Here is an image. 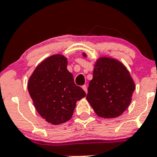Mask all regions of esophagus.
Instances as JSON below:
<instances>
[{"instance_id":"obj_1","label":"esophagus","mask_w":157,"mask_h":157,"mask_svg":"<svg viewBox=\"0 0 157 157\" xmlns=\"http://www.w3.org/2000/svg\"><path fill=\"white\" fill-rule=\"evenodd\" d=\"M82 89L85 91V92H86V93L87 94V92H88V91H87V86H86V85H84V86H82Z\"/></svg>"}]
</instances>
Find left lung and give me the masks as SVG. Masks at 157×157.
Here are the masks:
<instances>
[{"label":"left lung","instance_id":"obj_1","mask_svg":"<svg viewBox=\"0 0 157 157\" xmlns=\"http://www.w3.org/2000/svg\"><path fill=\"white\" fill-rule=\"evenodd\" d=\"M84 57H87L82 52ZM136 89L129 71L117 59L99 57L95 62L86 99L102 118H116L127 109Z\"/></svg>","mask_w":157,"mask_h":157}]
</instances>
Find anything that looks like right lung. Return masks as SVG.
<instances>
[{
  "instance_id": "add662e5",
  "label": "right lung",
  "mask_w": 157,
  "mask_h": 157,
  "mask_svg": "<svg viewBox=\"0 0 157 157\" xmlns=\"http://www.w3.org/2000/svg\"><path fill=\"white\" fill-rule=\"evenodd\" d=\"M67 65L65 55H52L35 68L28 82V92L37 112L52 125L69 120L77 101L86 96L83 89L75 84Z\"/></svg>"
}]
</instances>
